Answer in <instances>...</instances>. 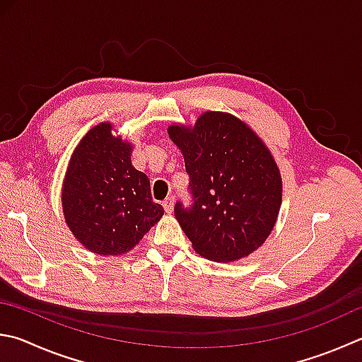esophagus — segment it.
<instances>
[{
	"mask_svg": "<svg viewBox=\"0 0 362 362\" xmlns=\"http://www.w3.org/2000/svg\"><path fill=\"white\" fill-rule=\"evenodd\" d=\"M163 207H164V210H166V214H170L174 210V199L173 198H168V199H164V202H163Z\"/></svg>",
	"mask_w": 362,
	"mask_h": 362,
	"instance_id": "esophagus-1",
	"label": "esophagus"
}]
</instances>
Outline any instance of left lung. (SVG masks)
Masks as SVG:
<instances>
[{"label": "left lung", "mask_w": 362, "mask_h": 362, "mask_svg": "<svg viewBox=\"0 0 362 362\" xmlns=\"http://www.w3.org/2000/svg\"><path fill=\"white\" fill-rule=\"evenodd\" d=\"M189 175V207H174L201 256L229 262L255 252L271 234L281 204V177L271 152L244 122L202 114L194 128L173 124Z\"/></svg>", "instance_id": "1"}]
</instances>
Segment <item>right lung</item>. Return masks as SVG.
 I'll use <instances>...</instances> for the list:
<instances>
[{"instance_id": "obj_1", "label": "right lung", "mask_w": 362, "mask_h": 362, "mask_svg": "<svg viewBox=\"0 0 362 362\" xmlns=\"http://www.w3.org/2000/svg\"><path fill=\"white\" fill-rule=\"evenodd\" d=\"M110 128L98 124L78 142L62 193L72 234L98 255L129 252L164 214L152 201L148 177L131 164V146Z\"/></svg>"}]
</instances>
